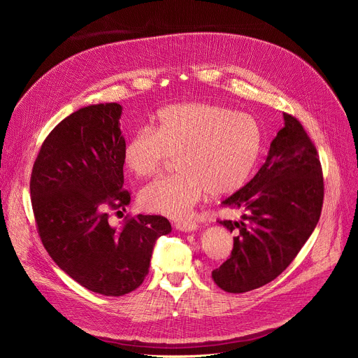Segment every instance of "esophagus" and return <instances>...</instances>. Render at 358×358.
I'll return each mask as SVG.
<instances>
[{
    "label": "esophagus",
    "mask_w": 358,
    "mask_h": 358,
    "mask_svg": "<svg viewBox=\"0 0 358 358\" xmlns=\"http://www.w3.org/2000/svg\"><path fill=\"white\" fill-rule=\"evenodd\" d=\"M176 228L178 231H181V232H192V231H195L198 228V225L195 222H178L176 225Z\"/></svg>",
    "instance_id": "34e87169"
}]
</instances>
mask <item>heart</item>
<instances>
[{"label": "heart", "instance_id": "1", "mask_svg": "<svg viewBox=\"0 0 358 358\" xmlns=\"http://www.w3.org/2000/svg\"><path fill=\"white\" fill-rule=\"evenodd\" d=\"M262 130L248 113L210 103L188 101L162 109L136 131L123 148L126 169L136 177L156 174L166 160L177 157V174L145 185L138 195L148 213L182 220L199 199L239 191L257 167Z\"/></svg>", "mask_w": 358, "mask_h": 358}]
</instances>
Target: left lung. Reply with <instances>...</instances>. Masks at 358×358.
I'll return each instance as SVG.
<instances>
[{"label":"left lung","mask_w":358,"mask_h":358,"mask_svg":"<svg viewBox=\"0 0 358 358\" xmlns=\"http://www.w3.org/2000/svg\"><path fill=\"white\" fill-rule=\"evenodd\" d=\"M271 143L265 164L222 206L245 210L241 221H218L235 232L229 259L213 271L222 290L245 293L276 279L315 231L324 185L315 144L297 119Z\"/></svg>","instance_id":"8db88e82"}]
</instances>
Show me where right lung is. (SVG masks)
I'll return each instance as SVG.
<instances>
[{"label": "right lung", "instance_id": "right-lung-1", "mask_svg": "<svg viewBox=\"0 0 358 358\" xmlns=\"http://www.w3.org/2000/svg\"><path fill=\"white\" fill-rule=\"evenodd\" d=\"M123 108L97 103L64 119L45 138L31 174V202L41 241L73 280L103 296L137 289L152 248L171 232L167 218L137 215L120 228L108 210L124 211Z\"/></svg>", "mask_w": 358, "mask_h": 358}]
</instances>
